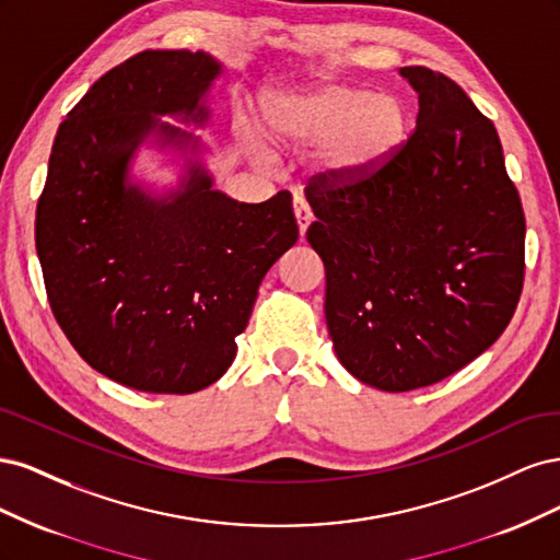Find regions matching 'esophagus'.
<instances>
[{
  "label": "esophagus",
  "instance_id": "1",
  "mask_svg": "<svg viewBox=\"0 0 560 560\" xmlns=\"http://www.w3.org/2000/svg\"><path fill=\"white\" fill-rule=\"evenodd\" d=\"M294 217H296V224H299L301 235H306V229L313 222V212L308 208L306 198H303L301 194H294Z\"/></svg>",
  "mask_w": 560,
  "mask_h": 560
}]
</instances>
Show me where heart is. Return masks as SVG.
<instances>
[{
  "instance_id": "b5f03b06",
  "label": "heart",
  "mask_w": 560,
  "mask_h": 560,
  "mask_svg": "<svg viewBox=\"0 0 560 560\" xmlns=\"http://www.w3.org/2000/svg\"><path fill=\"white\" fill-rule=\"evenodd\" d=\"M264 135L276 149L319 147L317 171L329 182L352 184L374 177L406 144L409 116L395 95H378L348 83H325L266 100ZM245 138L254 142L247 130Z\"/></svg>"
}]
</instances>
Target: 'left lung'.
<instances>
[{
  "mask_svg": "<svg viewBox=\"0 0 560 560\" xmlns=\"http://www.w3.org/2000/svg\"><path fill=\"white\" fill-rule=\"evenodd\" d=\"M399 74L418 116L397 159L362 182L306 186L336 358L385 393L444 381L493 346L525 270V217L495 126L446 74Z\"/></svg>",
  "mask_w": 560,
  "mask_h": 560,
  "instance_id": "obj_1",
  "label": "left lung"
}]
</instances>
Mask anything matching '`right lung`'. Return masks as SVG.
<instances>
[{
	"label": "right lung",
	"mask_w": 560,
	"mask_h": 560,
	"mask_svg": "<svg viewBox=\"0 0 560 560\" xmlns=\"http://www.w3.org/2000/svg\"><path fill=\"white\" fill-rule=\"evenodd\" d=\"M222 74L206 50H142L100 77L58 128L35 238L50 311L100 374L154 395H191L226 374L268 268L299 241L290 191L238 202L212 189L200 140ZM154 137L187 158L159 197L129 177Z\"/></svg>",
	"instance_id": "obj_1"
}]
</instances>
